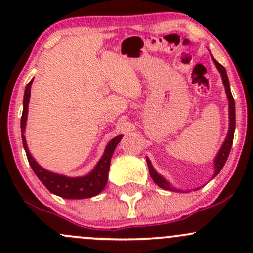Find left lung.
<instances>
[{
	"label": "left lung",
	"mask_w": 253,
	"mask_h": 253,
	"mask_svg": "<svg viewBox=\"0 0 253 253\" xmlns=\"http://www.w3.org/2000/svg\"><path fill=\"white\" fill-rule=\"evenodd\" d=\"M213 61H214V63H215L216 68L219 70V72H220L221 78H223V83H224V86H225L226 95H228V99H229V117H230V127H229V133H228V136H226V139H225V142H224V144L221 145L218 155H216L215 162H214V165H215V172H214V176H216L219 172H220V170L223 169L224 164H225L226 159H228V157H229V153H230L231 145H233L234 132H235V101H234L233 94H231L230 83H229L228 75H226L225 68H224V66H221L220 63H219L214 57H213ZM147 164H148V168H149L150 177L153 178V181H154V182L157 183L160 188H164V190H170V191L174 190V188L170 186L169 182H167V181H165L162 176H159L157 172H155V170L153 169L152 164H150V162L148 159H147Z\"/></svg>",
	"instance_id": "obj_1"
}]
</instances>
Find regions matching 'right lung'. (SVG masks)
Here are the masks:
<instances>
[{"instance_id": "1", "label": "right lung", "mask_w": 253, "mask_h": 253, "mask_svg": "<svg viewBox=\"0 0 253 253\" xmlns=\"http://www.w3.org/2000/svg\"><path fill=\"white\" fill-rule=\"evenodd\" d=\"M33 81L25 86L24 93V100H23V114L22 119H20V129H22V141L23 147H24L25 153H27L28 162H29L30 167H32L33 171L35 175L39 177V180L44 183L45 187L47 188L50 192L53 195H57L60 197L68 198V200H83V198L94 197L98 193L105 188L106 182H108V174L109 169H110L111 157L114 154V150L119 142L121 141L122 136H117L112 138L109 144L106 145L105 153H104L103 158L99 160L96 164L95 169L90 172L89 175L84 176V177H67V176L53 174V172L47 171V170L42 169L30 155L29 150L27 148V142H25L24 137V129L25 124H27V115H28V104H29L30 98V88H32Z\"/></svg>"}]
</instances>
